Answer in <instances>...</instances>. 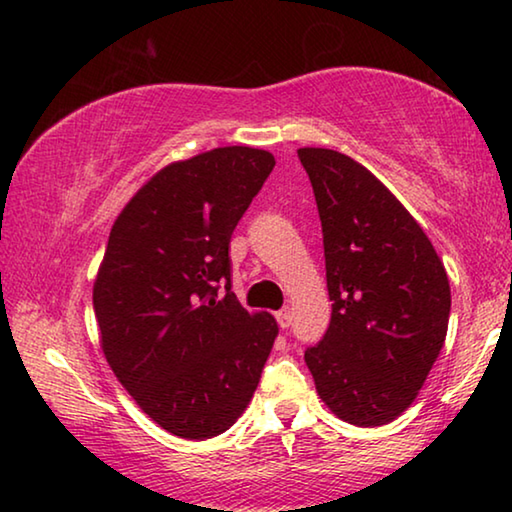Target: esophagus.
Listing matches in <instances>:
<instances>
[{
    "label": "esophagus",
    "mask_w": 512,
    "mask_h": 512,
    "mask_svg": "<svg viewBox=\"0 0 512 512\" xmlns=\"http://www.w3.org/2000/svg\"><path fill=\"white\" fill-rule=\"evenodd\" d=\"M275 319H278V326L282 330H287L291 326V310H289V307H282L280 312H275Z\"/></svg>",
    "instance_id": "1"
}]
</instances>
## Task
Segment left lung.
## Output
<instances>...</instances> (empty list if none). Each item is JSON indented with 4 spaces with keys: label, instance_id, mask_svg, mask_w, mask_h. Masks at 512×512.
Returning a JSON list of instances; mask_svg holds the SVG:
<instances>
[{
    "label": "left lung",
    "instance_id": "left-lung-1",
    "mask_svg": "<svg viewBox=\"0 0 512 512\" xmlns=\"http://www.w3.org/2000/svg\"><path fill=\"white\" fill-rule=\"evenodd\" d=\"M319 207L332 316L305 351L321 401L383 426L417 399L449 326L442 259L387 186L346 154L300 148Z\"/></svg>",
    "mask_w": 512,
    "mask_h": 512
}]
</instances>
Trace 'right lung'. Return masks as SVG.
<instances>
[{
	"instance_id": "right-lung-1",
	"label": "right lung",
	"mask_w": 512,
	"mask_h": 512,
	"mask_svg": "<svg viewBox=\"0 0 512 512\" xmlns=\"http://www.w3.org/2000/svg\"><path fill=\"white\" fill-rule=\"evenodd\" d=\"M230 145L161 168L111 227L93 285L104 358L152 421L209 440L241 417L278 337L232 294L230 239L271 175Z\"/></svg>"
}]
</instances>
